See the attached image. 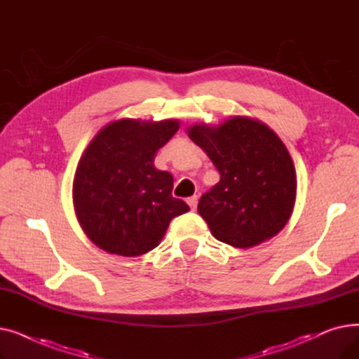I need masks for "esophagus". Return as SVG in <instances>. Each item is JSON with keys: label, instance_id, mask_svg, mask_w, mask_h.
<instances>
[{"label": "esophagus", "instance_id": "1", "mask_svg": "<svg viewBox=\"0 0 359 359\" xmlns=\"http://www.w3.org/2000/svg\"><path fill=\"white\" fill-rule=\"evenodd\" d=\"M187 205L191 206V210H196V206H198V196H191V198H187Z\"/></svg>", "mask_w": 359, "mask_h": 359}]
</instances>
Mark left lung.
I'll return each instance as SVG.
<instances>
[{
	"label": "left lung",
	"instance_id": "8db88e82",
	"mask_svg": "<svg viewBox=\"0 0 359 359\" xmlns=\"http://www.w3.org/2000/svg\"><path fill=\"white\" fill-rule=\"evenodd\" d=\"M187 134L221 176L198 203L217 240L248 249L285 227L297 195L295 167L272 129L260 121L233 116L218 126L194 125Z\"/></svg>",
	"mask_w": 359,
	"mask_h": 359
}]
</instances>
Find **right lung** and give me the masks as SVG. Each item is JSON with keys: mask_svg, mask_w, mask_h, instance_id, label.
<instances>
[{"mask_svg": "<svg viewBox=\"0 0 359 359\" xmlns=\"http://www.w3.org/2000/svg\"><path fill=\"white\" fill-rule=\"evenodd\" d=\"M179 129L177 119H121L91 140L75 170L72 199L87 237L126 257L157 248L170 221L189 211L172 195L173 176L154 167L157 151Z\"/></svg>", "mask_w": 359, "mask_h": 359, "instance_id": "1", "label": "right lung"}]
</instances>
